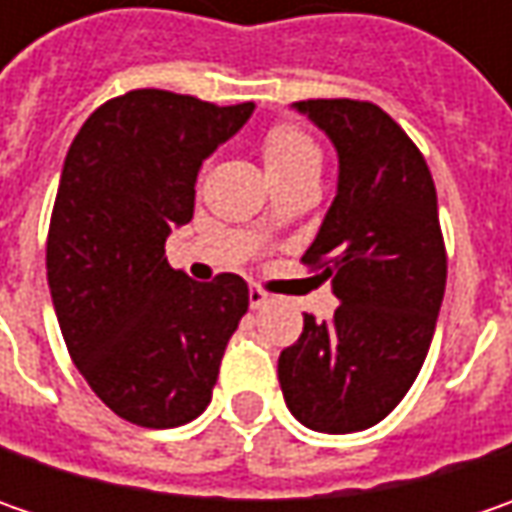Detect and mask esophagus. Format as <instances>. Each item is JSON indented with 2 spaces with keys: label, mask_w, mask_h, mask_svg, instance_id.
<instances>
[{
  "label": "esophagus",
  "mask_w": 512,
  "mask_h": 512,
  "mask_svg": "<svg viewBox=\"0 0 512 512\" xmlns=\"http://www.w3.org/2000/svg\"><path fill=\"white\" fill-rule=\"evenodd\" d=\"M262 305H267V290H262L259 285H250V307L259 310Z\"/></svg>",
  "instance_id": "obj_1"
}]
</instances>
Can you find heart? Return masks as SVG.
Listing matches in <instances>:
<instances>
[{
  "instance_id": "heart-1",
  "label": "heart",
  "mask_w": 512,
  "mask_h": 512,
  "mask_svg": "<svg viewBox=\"0 0 512 512\" xmlns=\"http://www.w3.org/2000/svg\"><path fill=\"white\" fill-rule=\"evenodd\" d=\"M259 153H262V162H265L267 176L273 179V185L282 187L290 182H299V179H316L319 182V173H322V148L316 145V139L302 130L293 122H276L262 133L259 139ZM273 225V213L265 210L256 227L267 230Z\"/></svg>"
}]
</instances>
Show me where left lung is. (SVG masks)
I'll use <instances>...</instances> for the list:
<instances>
[{"label":"left lung","instance_id":"1","mask_svg":"<svg viewBox=\"0 0 512 512\" xmlns=\"http://www.w3.org/2000/svg\"><path fill=\"white\" fill-rule=\"evenodd\" d=\"M339 150V190L302 265L330 282L333 319L305 313L279 356L290 413L319 433H356L402 402L433 342L447 282L436 185L422 150L379 105L296 102Z\"/></svg>","mask_w":512,"mask_h":512}]
</instances>
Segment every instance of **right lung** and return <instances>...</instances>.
Returning <instances> with one entry per match:
<instances>
[{
    "mask_svg": "<svg viewBox=\"0 0 512 512\" xmlns=\"http://www.w3.org/2000/svg\"><path fill=\"white\" fill-rule=\"evenodd\" d=\"M253 113L187 93L128 90L70 142L48 227V285L62 339L90 390L139 427L193 422L213 396L247 285H199L165 256L193 219L196 176Z\"/></svg>",
    "mask_w": 512,
    "mask_h": 512,
    "instance_id": "1",
    "label": "right lung"
}]
</instances>
